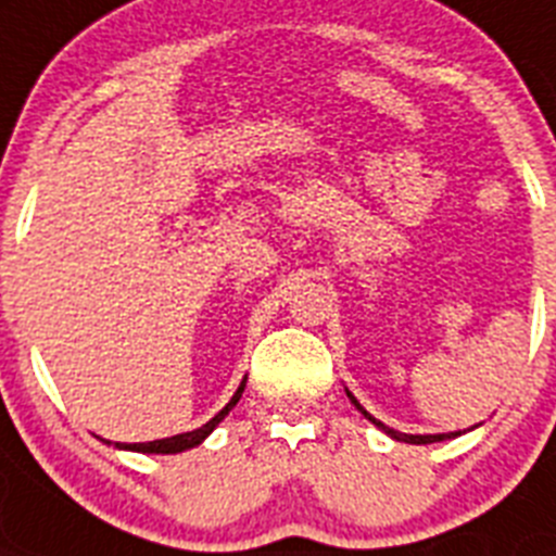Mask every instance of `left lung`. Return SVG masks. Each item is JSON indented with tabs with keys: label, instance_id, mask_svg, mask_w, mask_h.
Masks as SVG:
<instances>
[{
	"label": "left lung",
	"instance_id": "8db88e82",
	"mask_svg": "<svg viewBox=\"0 0 556 556\" xmlns=\"http://www.w3.org/2000/svg\"><path fill=\"white\" fill-rule=\"evenodd\" d=\"M345 393H349L351 405L357 407L359 414H363L365 419L371 421L374 427H379V430H382V433L391 435L393 441H405V444H433V441H447V439H455V435H462V430H455V433H435V435H410V433H400V430H393V427H388V425H382V421H379V419H374V416L368 414V410H365L363 405H359L357 396H354V393H351L349 388H345ZM469 430H476V427H469Z\"/></svg>",
	"mask_w": 556,
	"mask_h": 556
}]
</instances>
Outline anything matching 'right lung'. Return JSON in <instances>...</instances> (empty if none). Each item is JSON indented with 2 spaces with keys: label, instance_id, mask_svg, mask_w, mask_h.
<instances>
[{
  "label": "right lung",
  "instance_id": "obj_1",
  "mask_svg": "<svg viewBox=\"0 0 556 556\" xmlns=\"http://www.w3.org/2000/svg\"><path fill=\"white\" fill-rule=\"evenodd\" d=\"M244 386L247 379H241L239 391L232 393V400L227 402L225 407H222L219 414L213 416L207 425L197 427V430H191V433H179V435H170V439H156V441H146V444H115L117 450H131V453H149V455H177V453H185V450H193L199 447L202 441L207 439V435L219 427V421L225 419L227 414H230L232 407H236V402L241 400V393H244Z\"/></svg>",
  "mask_w": 556,
  "mask_h": 556
}]
</instances>
